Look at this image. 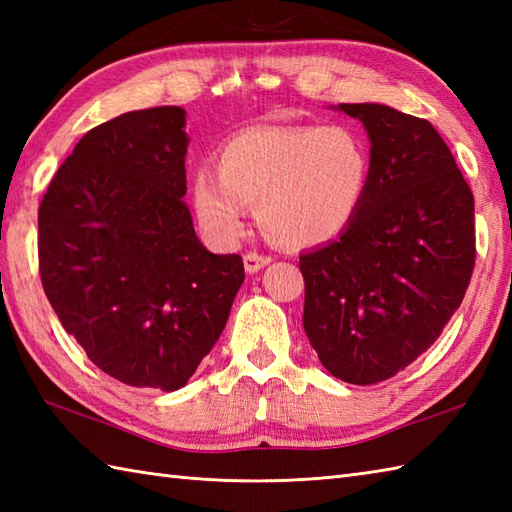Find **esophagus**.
I'll return each mask as SVG.
<instances>
[{"label": "esophagus", "instance_id": "obj_1", "mask_svg": "<svg viewBox=\"0 0 512 512\" xmlns=\"http://www.w3.org/2000/svg\"><path fill=\"white\" fill-rule=\"evenodd\" d=\"M270 262H273V259H270L268 255H259V253H246L244 255V268H246V273H250V275L257 273V270H262Z\"/></svg>", "mask_w": 512, "mask_h": 512}]
</instances>
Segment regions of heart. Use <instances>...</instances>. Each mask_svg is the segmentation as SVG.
<instances>
[{
    "label": "heart",
    "instance_id": "heart-1",
    "mask_svg": "<svg viewBox=\"0 0 512 512\" xmlns=\"http://www.w3.org/2000/svg\"><path fill=\"white\" fill-rule=\"evenodd\" d=\"M372 156L350 125H268L237 132L217 151V171L193 176V206L217 242L244 233L248 204L277 242L319 246L361 213Z\"/></svg>",
    "mask_w": 512,
    "mask_h": 512
}]
</instances>
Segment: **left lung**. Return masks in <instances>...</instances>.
<instances>
[{
  "instance_id": "1",
  "label": "left lung",
  "mask_w": 512,
  "mask_h": 512,
  "mask_svg": "<svg viewBox=\"0 0 512 512\" xmlns=\"http://www.w3.org/2000/svg\"><path fill=\"white\" fill-rule=\"evenodd\" d=\"M367 129L372 182L352 226L299 257L303 330L323 367L374 385L427 352L460 308L475 266V202L424 118L341 103Z\"/></svg>"
}]
</instances>
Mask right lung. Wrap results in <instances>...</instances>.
<instances>
[{
	"label": "right lung",
	"mask_w": 512,
	"mask_h": 512,
	"mask_svg": "<svg viewBox=\"0 0 512 512\" xmlns=\"http://www.w3.org/2000/svg\"><path fill=\"white\" fill-rule=\"evenodd\" d=\"M176 105L90 129L39 206V273L65 332L105 374L176 391L220 339L244 284L239 255L195 235L189 136Z\"/></svg>",
	"instance_id": "1"
}]
</instances>
